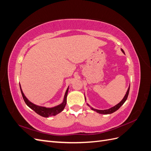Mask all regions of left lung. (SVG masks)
Returning a JSON list of instances; mask_svg holds the SVG:
<instances>
[{"label": "left lung", "instance_id": "8db88e82", "mask_svg": "<svg viewBox=\"0 0 151 151\" xmlns=\"http://www.w3.org/2000/svg\"><path fill=\"white\" fill-rule=\"evenodd\" d=\"M121 50H122V52H123V53H125V52H124V51H123V49H121ZM129 91H130V86L129 87V88H128V90H127V91L126 94L125 95L124 98H123V99L122 100V101H121L119 103L117 104L116 105H115V106H113V107H112V108H109V109H104V110H99V109H94V108H91V109H92L93 110H94V111H96V112L98 113H100V114H104V115H107V114H111V113H113V112H115V111H116V110H118V109L121 107L122 105L123 104V103H124L125 102V101H126L127 98H128V96H129ZM88 105L89 106V104H88Z\"/></svg>", "mask_w": 151, "mask_h": 151}]
</instances>
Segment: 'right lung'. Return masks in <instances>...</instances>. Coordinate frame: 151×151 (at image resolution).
<instances>
[{
  "label": "right lung",
  "instance_id": "1",
  "mask_svg": "<svg viewBox=\"0 0 151 151\" xmlns=\"http://www.w3.org/2000/svg\"><path fill=\"white\" fill-rule=\"evenodd\" d=\"M20 89H21V92L22 96V98H23V99L24 102L26 103V104L28 105V106L31 108L33 109V111H35L36 113L38 114L40 116H43V117H49V116H55L57 115L58 113H60L63 109H64L65 105H66V103H67V93H68V88H67L65 96H64V99H63V103L58 105V106H57L53 108H45V107H42V106H36V105L34 104L33 103H32L31 102H30L29 100L26 98V96H24L23 92L21 89V86H20Z\"/></svg>",
  "mask_w": 151,
  "mask_h": 151
}]
</instances>
